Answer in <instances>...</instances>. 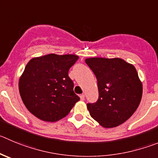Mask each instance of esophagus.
Wrapping results in <instances>:
<instances>
[{
  "mask_svg": "<svg viewBox=\"0 0 158 158\" xmlns=\"http://www.w3.org/2000/svg\"><path fill=\"white\" fill-rule=\"evenodd\" d=\"M79 97H80L81 101H84V100H85V95H84V94H82V95H80Z\"/></svg>",
  "mask_w": 158,
  "mask_h": 158,
  "instance_id": "34e87169",
  "label": "esophagus"
}]
</instances>
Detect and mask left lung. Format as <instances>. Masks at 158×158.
<instances>
[{
	"instance_id": "obj_1",
	"label": "left lung",
	"mask_w": 158,
	"mask_h": 158,
	"mask_svg": "<svg viewBox=\"0 0 158 158\" xmlns=\"http://www.w3.org/2000/svg\"><path fill=\"white\" fill-rule=\"evenodd\" d=\"M97 80L99 97L88 103L89 114L104 128L119 126L133 114L140 103L143 86L136 69L121 58L86 59Z\"/></svg>"
}]
</instances>
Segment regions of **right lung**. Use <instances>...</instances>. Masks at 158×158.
Returning a JSON list of instances; mask_svg holds the SVG:
<instances>
[{
	"mask_svg": "<svg viewBox=\"0 0 158 158\" xmlns=\"http://www.w3.org/2000/svg\"><path fill=\"white\" fill-rule=\"evenodd\" d=\"M79 57L51 54L31 59L19 79L20 96L26 108L46 122L65 117L80 100L74 93L69 71Z\"/></svg>",
	"mask_w": 158,
	"mask_h": 158,
	"instance_id": "1",
	"label": "right lung"
}]
</instances>
